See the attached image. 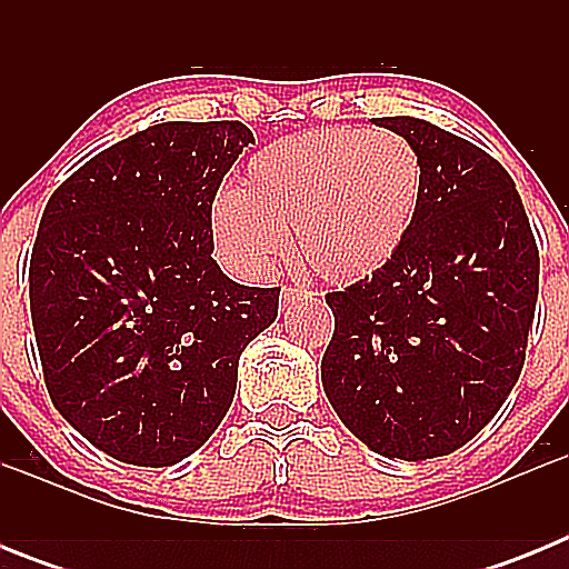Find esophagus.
Instances as JSON below:
<instances>
[{"label": "esophagus", "mask_w": 569, "mask_h": 569, "mask_svg": "<svg viewBox=\"0 0 569 569\" xmlns=\"http://www.w3.org/2000/svg\"><path fill=\"white\" fill-rule=\"evenodd\" d=\"M299 296H308V290H301V288H284V290H281V299H284V301L299 299Z\"/></svg>", "instance_id": "1"}]
</instances>
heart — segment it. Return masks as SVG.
<instances>
[{
  "instance_id": "1",
  "label": "heart",
  "mask_w": 569,
  "mask_h": 569,
  "mask_svg": "<svg viewBox=\"0 0 569 569\" xmlns=\"http://www.w3.org/2000/svg\"><path fill=\"white\" fill-rule=\"evenodd\" d=\"M421 159L393 130L321 128L268 144L213 208L216 248L261 270L293 233L301 268L328 284L373 279L405 248L421 204Z\"/></svg>"
}]
</instances>
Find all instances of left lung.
I'll return each instance as SVG.
<instances>
[{"label": "left lung", "mask_w": 569, "mask_h": 569, "mask_svg": "<svg viewBox=\"0 0 569 569\" xmlns=\"http://www.w3.org/2000/svg\"><path fill=\"white\" fill-rule=\"evenodd\" d=\"M421 159L405 248L373 279L328 293L321 385L341 425L385 459L459 450L525 367L539 248L516 182L490 153L413 116H385Z\"/></svg>", "instance_id": "left-lung-1"}]
</instances>
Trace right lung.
<instances>
[{"label": "right lung", "mask_w": 569, "mask_h": 569, "mask_svg": "<svg viewBox=\"0 0 569 569\" xmlns=\"http://www.w3.org/2000/svg\"><path fill=\"white\" fill-rule=\"evenodd\" d=\"M241 122H162L110 144L44 204L30 316L53 407L136 467L188 459L222 425L241 350L279 313L213 259L216 190Z\"/></svg>", "instance_id": "add662e5"}]
</instances>
